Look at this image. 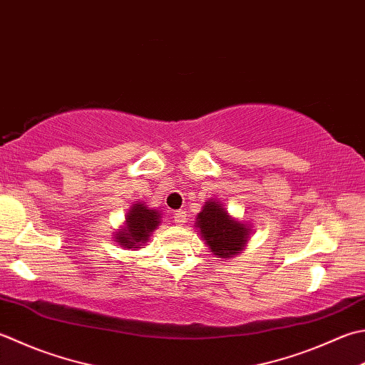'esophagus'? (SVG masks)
Returning a JSON list of instances; mask_svg holds the SVG:
<instances>
[{"label": "esophagus", "instance_id": "1", "mask_svg": "<svg viewBox=\"0 0 365 365\" xmlns=\"http://www.w3.org/2000/svg\"><path fill=\"white\" fill-rule=\"evenodd\" d=\"M174 221L177 225H183L185 221H187V212L185 210H177L174 213Z\"/></svg>", "mask_w": 365, "mask_h": 365}]
</instances>
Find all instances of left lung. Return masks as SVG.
<instances>
[{"label": "left lung", "mask_w": 365, "mask_h": 365, "mask_svg": "<svg viewBox=\"0 0 365 365\" xmlns=\"http://www.w3.org/2000/svg\"><path fill=\"white\" fill-rule=\"evenodd\" d=\"M196 225L205 244L218 258H231L240 253L248 239V227L231 218L223 205L213 201L204 205Z\"/></svg>", "instance_id": "left-lung-1"}]
</instances>
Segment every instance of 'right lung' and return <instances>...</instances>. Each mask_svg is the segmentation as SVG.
<instances>
[{
    "label": "right lung",
    "instance_id": "obj_1",
    "mask_svg": "<svg viewBox=\"0 0 365 365\" xmlns=\"http://www.w3.org/2000/svg\"><path fill=\"white\" fill-rule=\"evenodd\" d=\"M160 225V212L148 209L144 204H134L126 217V226L117 234V242L125 248H139L148 240Z\"/></svg>",
    "mask_w": 365,
    "mask_h": 365
}]
</instances>
